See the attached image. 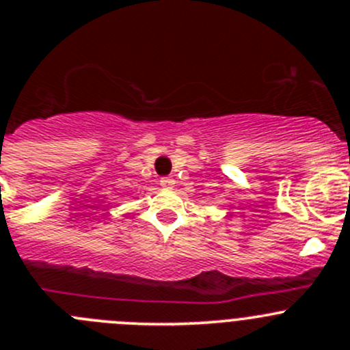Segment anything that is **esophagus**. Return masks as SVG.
I'll return each mask as SVG.
<instances>
[{
	"label": "esophagus",
	"instance_id": "esophagus-1",
	"mask_svg": "<svg viewBox=\"0 0 350 350\" xmlns=\"http://www.w3.org/2000/svg\"><path fill=\"white\" fill-rule=\"evenodd\" d=\"M174 185H176L174 179H171V178H162L161 179V186L164 189H172V188H174Z\"/></svg>",
	"mask_w": 350,
	"mask_h": 350
}]
</instances>
